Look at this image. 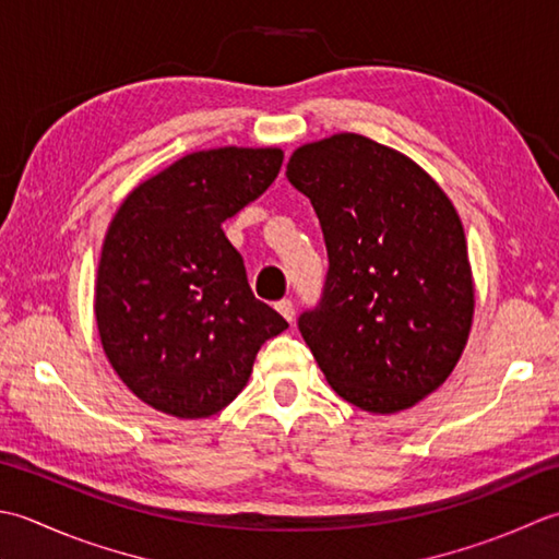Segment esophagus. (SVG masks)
I'll use <instances>...</instances> for the list:
<instances>
[{
  "label": "esophagus",
  "instance_id": "obj_1",
  "mask_svg": "<svg viewBox=\"0 0 559 559\" xmlns=\"http://www.w3.org/2000/svg\"><path fill=\"white\" fill-rule=\"evenodd\" d=\"M275 309H277L284 318H287L289 323L294 321V301H292V299H280V301L275 304Z\"/></svg>",
  "mask_w": 559,
  "mask_h": 559
}]
</instances>
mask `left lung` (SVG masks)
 Instances as JSON below:
<instances>
[{
  "label": "left lung",
  "mask_w": 559,
  "mask_h": 559,
  "mask_svg": "<svg viewBox=\"0 0 559 559\" xmlns=\"http://www.w3.org/2000/svg\"><path fill=\"white\" fill-rule=\"evenodd\" d=\"M323 229L328 272L299 330L328 383L367 413H397L453 371L473 277L451 200L407 156L361 134L304 144L287 164Z\"/></svg>",
  "instance_id": "1"
}]
</instances>
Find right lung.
<instances>
[{
  "mask_svg": "<svg viewBox=\"0 0 559 559\" xmlns=\"http://www.w3.org/2000/svg\"><path fill=\"white\" fill-rule=\"evenodd\" d=\"M280 150L188 154L144 180L108 226L96 277V323L122 383L154 409L219 413L260 345L289 323L255 299L222 224L263 195Z\"/></svg>",
  "mask_w": 559,
  "mask_h": 559,
  "instance_id": "add662e5",
  "label": "right lung"
}]
</instances>
